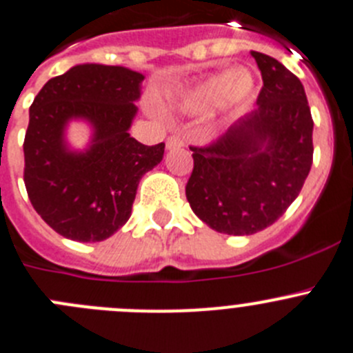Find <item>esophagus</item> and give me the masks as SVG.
<instances>
[{"instance_id":"34e87169","label":"esophagus","mask_w":353,"mask_h":353,"mask_svg":"<svg viewBox=\"0 0 353 353\" xmlns=\"http://www.w3.org/2000/svg\"><path fill=\"white\" fill-rule=\"evenodd\" d=\"M184 145V142H183V139L179 137V135H172V137H169L167 139V149H179V148H183Z\"/></svg>"}]
</instances>
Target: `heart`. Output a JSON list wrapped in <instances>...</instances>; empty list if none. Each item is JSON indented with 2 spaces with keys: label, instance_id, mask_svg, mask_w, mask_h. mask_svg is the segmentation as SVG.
<instances>
[{
  "label": "heart",
  "instance_id": "obj_1",
  "mask_svg": "<svg viewBox=\"0 0 353 353\" xmlns=\"http://www.w3.org/2000/svg\"><path fill=\"white\" fill-rule=\"evenodd\" d=\"M255 91V77L250 70L225 68L202 79L184 91L179 105L199 114L216 107L220 116H228L244 105Z\"/></svg>",
  "mask_w": 353,
  "mask_h": 353
}]
</instances>
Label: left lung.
Listing matches in <instances>:
<instances>
[{
  "instance_id": "1",
  "label": "left lung",
  "mask_w": 353,
  "mask_h": 353,
  "mask_svg": "<svg viewBox=\"0 0 353 353\" xmlns=\"http://www.w3.org/2000/svg\"><path fill=\"white\" fill-rule=\"evenodd\" d=\"M252 56L262 74L256 109L208 148L193 151L186 199L212 230L250 236L268 228L297 199L313 163V119L301 81L268 54Z\"/></svg>"
}]
</instances>
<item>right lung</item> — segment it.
Masks as SVG:
<instances>
[{"instance_id":"right-lung-1","label":"right lung","mask_w":353,"mask_h":353,"mask_svg":"<svg viewBox=\"0 0 353 353\" xmlns=\"http://www.w3.org/2000/svg\"><path fill=\"white\" fill-rule=\"evenodd\" d=\"M144 75L125 66L75 65L50 79L30 107L24 184L34 211L66 239L98 243L128 221L139 181L163 158L165 144L130 137ZM72 121L90 125V144L65 141Z\"/></svg>"}]
</instances>
